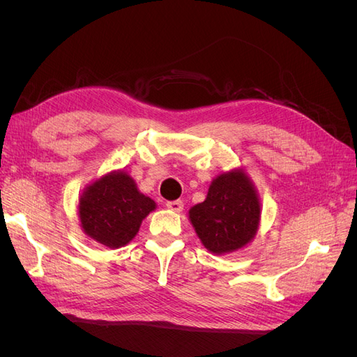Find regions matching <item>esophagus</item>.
<instances>
[{
	"mask_svg": "<svg viewBox=\"0 0 357 357\" xmlns=\"http://www.w3.org/2000/svg\"><path fill=\"white\" fill-rule=\"evenodd\" d=\"M167 208L171 210V211H176V213H180L183 210V202L180 199L177 201H167Z\"/></svg>",
	"mask_w": 357,
	"mask_h": 357,
	"instance_id": "34e87169",
	"label": "esophagus"
}]
</instances>
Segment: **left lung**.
<instances>
[{"mask_svg": "<svg viewBox=\"0 0 357 357\" xmlns=\"http://www.w3.org/2000/svg\"><path fill=\"white\" fill-rule=\"evenodd\" d=\"M189 219L201 243L214 255L235 252L250 243L261 220V202L243 169L211 181L207 198L193 205Z\"/></svg>", "mask_w": 357, "mask_h": 357, "instance_id": "obj_1", "label": "left lung"}]
</instances>
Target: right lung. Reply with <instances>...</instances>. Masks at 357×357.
Instances as JSON below:
<instances>
[{"instance_id":"obj_1","label":"right lung","mask_w":357,"mask_h":357,"mask_svg":"<svg viewBox=\"0 0 357 357\" xmlns=\"http://www.w3.org/2000/svg\"><path fill=\"white\" fill-rule=\"evenodd\" d=\"M155 208V201L139 193L126 172L113 171L84 189L79 218L92 240L119 248L134 238L146 215Z\"/></svg>"}]
</instances>
